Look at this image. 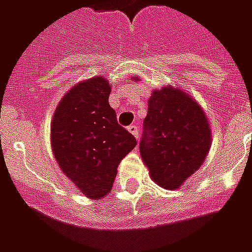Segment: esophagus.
I'll return each instance as SVG.
<instances>
[{
  "instance_id": "34e87169",
  "label": "esophagus",
  "mask_w": 252,
  "mask_h": 252,
  "mask_svg": "<svg viewBox=\"0 0 252 252\" xmlns=\"http://www.w3.org/2000/svg\"><path fill=\"white\" fill-rule=\"evenodd\" d=\"M128 131L131 132L132 135L136 137V139H139V136H140V135H139V126H137L136 124H133V126H128Z\"/></svg>"
}]
</instances>
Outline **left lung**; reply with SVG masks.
Instances as JSON below:
<instances>
[{
  "instance_id": "1",
  "label": "left lung",
  "mask_w": 252,
  "mask_h": 252,
  "mask_svg": "<svg viewBox=\"0 0 252 252\" xmlns=\"http://www.w3.org/2000/svg\"><path fill=\"white\" fill-rule=\"evenodd\" d=\"M211 143L208 117L190 94L171 85L154 89L140 155L157 185L169 190L181 188L204 163Z\"/></svg>"
}]
</instances>
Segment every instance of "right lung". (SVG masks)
Returning a JSON list of instances; mask_svg holds the SVG:
<instances>
[{"instance_id": "obj_1", "label": "right lung", "mask_w": 252, "mask_h": 252, "mask_svg": "<svg viewBox=\"0 0 252 252\" xmlns=\"http://www.w3.org/2000/svg\"><path fill=\"white\" fill-rule=\"evenodd\" d=\"M109 81L75 83L59 101L51 121V148L63 174L83 195L99 200L113 186L117 166L136 146L109 105Z\"/></svg>"}]
</instances>
